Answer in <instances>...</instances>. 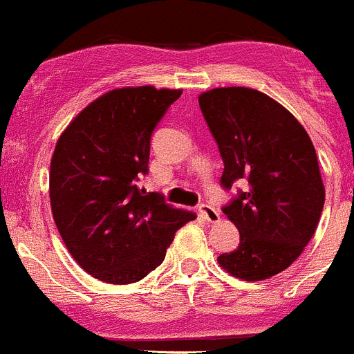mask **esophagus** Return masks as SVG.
I'll return each mask as SVG.
<instances>
[{
  "label": "esophagus",
  "mask_w": 354,
  "mask_h": 354,
  "mask_svg": "<svg viewBox=\"0 0 354 354\" xmlns=\"http://www.w3.org/2000/svg\"><path fill=\"white\" fill-rule=\"evenodd\" d=\"M198 212H199V215H201L205 220H208V222H212V223L218 222L220 213L216 212V209L213 208V206L205 205V203H203V205L198 206Z\"/></svg>",
  "instance_id": "obj_1"
}]
</instances>
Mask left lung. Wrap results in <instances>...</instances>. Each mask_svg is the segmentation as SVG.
<instances>
[{
	"label": "left lung",
	"mask_w": 354,
	"mask_h": 354,
	"mask_svg": "<svg viewBox=\"0 0 354 354\" xmlns=\"http://www.w3.org/2000/svg\"><path fill=\"white\" fill-rule=\"evenodd\" d=\"M199 108L223 160L220 184H246L222 208L241 239L220 267L243 281L274 277L303 253L324 209L313 142L291 111L257 89L216 87L199 94Z\"/></svg>",
	"instance_id": "8db88e82"
}]
</instances>
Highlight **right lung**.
Returning a JSON list of instances; mask_svg holds the SVG:
<instances>
[{
  "label": "right lung",
  "mask_w": 354,
  "mask_h": 354,
  "mask_svg": "<svg viewBox=\"0 0 354 354\" xmlns=\"http://www.w3.org/2000/svg\"><path fill=\"white\" fill-rule=\"evenodd\" d=\"M180 89L122 87L87 104L59 136L51 212L73 260L108 284H132L165 260L194 213L136 182L148 174L151 134Z\"/></svg>",
  "instance_id": "add662e5"
}]
</instances>
